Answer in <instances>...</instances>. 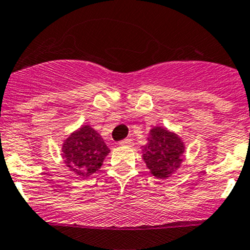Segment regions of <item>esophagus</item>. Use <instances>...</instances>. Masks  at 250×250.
Masks as SVG:
<instances>
[{"label":"esophagus","mask_w":250,"mask_h":250,"mask_svg":"<svg viewBox=\"0 0 250 250\" xmlns=\"http://www.w3.org/2000/svg\"><path fill=\"white\" fill-rule=\"evenodd\" d=\"M118 145H121V146H133V139H130V138H127V139L120 141V143H118Z\"/></svg>","instance_id":"esophagus-1"}]
</instances>
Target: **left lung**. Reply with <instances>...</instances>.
<instances>
[{
  "mask_svg": "<svg viewBox=\"0 0 250 250\" xmlns=\"http://www.w3.org/2000/svg\"><path fill=\"white\" fill-rule=\"evenodd\" d=\"M184 151L185 145L175 133L155 127L150 130L148 143L143 147V158L153 176L167 179L180 167Z\"/></svg>",
  "mask_w": 250,
  "mask_h": 250,
  "instance_id": "8db88e82",
  "label": "left lung"
}]
</instances>
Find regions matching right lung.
<instances>
[{
    "label": "right lung",
    "mask_w": 250,
    "mask_h": 250,
    "mask_svg": "<svg viewBox=\"0 0 250 250\" xmlns=\"http://www.w3.org/2000/svg\"><path fill=\"white\" fill-rule=\"evenodd\" d=\"M62 150L67 167L81 178H87L97 172L110 152L99 133L90 125H82L70 134Z\"/></svg>",
    "instance_id": "add662e5"
}]
</instances>
